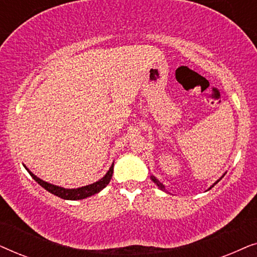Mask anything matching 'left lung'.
<instances>
[{
  "instance_id": "left-lung-1",
  "label": "left lung",
  "mask_w": 257,
  "mask_h": 257,
  "mask_svg": "<svg viewBox=\"0 0 257 257\" xmlns=\"http://www.w3.org/2000/svg\"><path fill=\"white\" fill-rule=\"evenodd\" d=\"M224 174H226V173H224ZM224 174L222 175V177H221V178L219 179V180H216L215 182H214V184H213L212 186H210V187H209L208 189H207V191H209V189H210V188H213V187H214V186H215V185L217 184V182H219V181L221 180V179H222V178L224 177ZM151 180H152V181L154 182V184H156V185L158 186V187H159V188L161 189V191H165V192H166V189H165V186H164L163 184H161V182H160L159 180H158V179H157L156 177H154V175H151Z\"/></svg>"
}]
</instances>
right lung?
I'll list each match as a JSON object with an SVG mask.
<instances>
[{
  "instance_id": "right-lung-1",
  "label": "right lung",
  "mask_w": 257,
  "mask_h": 257,
  "mask_svg": "<svg viewBox=\"0 0 257 257\" xmlns=\"http://www.w3.org/2000/svg\"><path fill=\"white\" fill-rule=\"evenodd\" d=\"M113 165L114 163H112L110 170H108L107 173L105 174L103 178L99 179V180L93 182V184L83 186V187H79V188H64V187H61V186L49 184V182L42 180V179L36 177V175H35L33 172L26 166V165H23V166L26 167V170L28 172H29V174L33 177L34 180L36 181L38 185H41L44 189H47L48 192H50L51 194H54L56 196H58V198H62L64 200H83V199L89 198L91 195L97 194V193H99L101 189L106 187L108 182L111 180L112 174H113Z\"/></svg>"
}]
</instances>
